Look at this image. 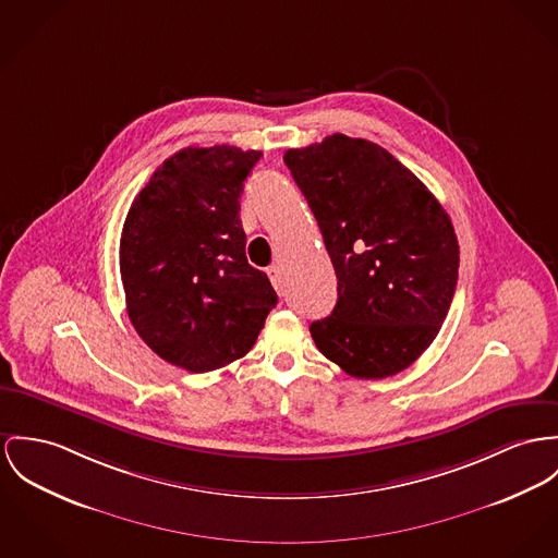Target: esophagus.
<instances>
[{
    "mask_svg": "<svg viewBox=\"0 0 558 558\" xmlns=\"http://www.w3.org/2000/svg\"><path fill=\"white\" fill-rule=\"evenodd\" d=\"M267 278L271 280L274 289L280 293V291H282V271H280V267H278V265L267 267Z\"/></svg>",
    "mask_w": 558,
    "mask_h": 558,
    "instance_id": "esophagus-1",
    "label": "esophagus"
}]
</instances>
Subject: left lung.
<instances>
[{
	"instance_id": "left-lung-1",
	"label": "left lung",
	"mask_w": 558,
	"mask_h": 558,
	"mask_svg": "<svg viewBox=\"0 0 558 558\" xmlns=\"http://www.w3.org/2000/svg\"><path fill=\"white\" fill-rule=\"evenodd\" d=\"M284 163L318 220L338 276L333 312L310 325L345 374L380 380L435 340L459 278V242L429 189L383 146L327 135Z\"/></svg>"
}]
</instances>
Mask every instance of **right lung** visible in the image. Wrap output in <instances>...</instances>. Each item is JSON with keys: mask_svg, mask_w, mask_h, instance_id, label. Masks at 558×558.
Masks as SVG:
<instances>
[{"mask_svg": "<svg viewBox=\"0 0 558 558\" xmlns=\"http://www.w3.org/2000/svg\"><path fill=\"white\" fill-rule=\"evenodd\" d=\"M258 150L229 144L175 153L129 208L121 280L137 336L193 374L242 359L278 298L248 265L240 222L244 180Z\"/></svg>", "mask_w": 558, "mask_h": 558, "instance_id": "right-lung-1", "label": "right lung"}]
</instances>
